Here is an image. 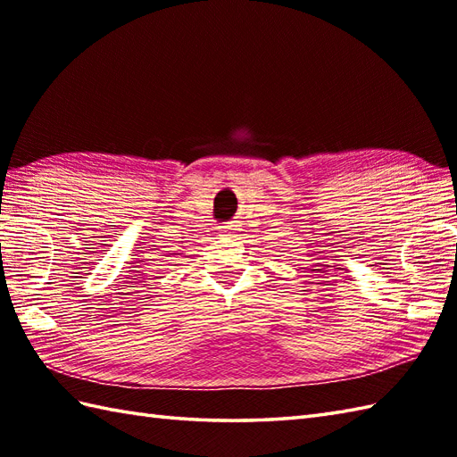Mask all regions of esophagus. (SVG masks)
<instances>
[{
  "label": "esophagus",
  "mask_w": 457,
  "mask_h": 457,
  "mask_svg": "<svg viewBox=\"0 0 457 457\" xmlns=\"http://www.w3.org/2000/svg\"><path fill=\"white\" fill-rule=\"evenodd\" d=\"M237 231H241V221H229V223H223L220 226V234L226 237V239H234L237 237Z\"/></svg>",
  "instance_id": "34e87169"
}]
</instances>
